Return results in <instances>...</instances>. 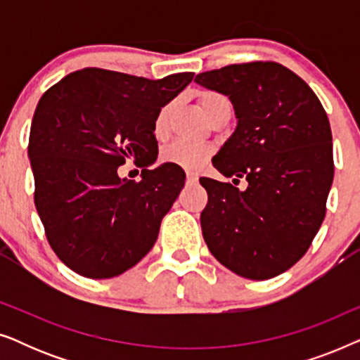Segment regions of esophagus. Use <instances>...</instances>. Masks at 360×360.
<instances>
[{"mask_svg":"<svg viewBox=\"0 0 360 360\" xmlns=\"http://www.w3.org/2000/svg\"><path fill=\"white\" fill-rule=\"evenodd\" d=\"M198 181V175L193 174V172H186V184L195 185Z\"/></svg>","mask_w":360,"mask_h":360,"instance_id":"34e87169","label":"esophagus"}]
</instances>
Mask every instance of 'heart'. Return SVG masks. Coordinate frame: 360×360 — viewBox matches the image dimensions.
<instances>
[{"instance_id":"heart-1","label":"heart","mask_w":360,"mask_h":360,"mask_svg":"<svg viewBox=\"0 0 360 360\" xmlns=\"http://www.w3.org/2000/svg\"><path fill=\"white\" fill-rule=\"evenodd\" d=\"M224 105H229V101L226 100L223 95H219V93L210 91V93H203V95L200 96V106L208 120L219 110L221 106ZM170 111H172V106L165 105L164 108H160L159 112H157L155 122H154V132L157 137L165 136L167 126H169ZM208 155H210L208 147L190 144V142H175V144H172L169 147V149L164 150V154H162V160L169 162V164L185 167V169H198V167L208 159Z\"/></svg>"}]
</instances>
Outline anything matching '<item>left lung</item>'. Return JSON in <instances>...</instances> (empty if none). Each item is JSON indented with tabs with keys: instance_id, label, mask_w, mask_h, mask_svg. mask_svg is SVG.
<instances>
[{
	"instance_id": "1",
	"label": "left lung",
	"mask_w": 360,
	"mask_h": 360,
	"mask_svg": "<svg viewBox=\"0 0 360 360\" xmlns=\"http://www.w3.org/2000/svg\"><path fill=\"white\" fill-rule=\"evenodd\" d=\"M195 82L233 103L238 126L213 165L249 184L240 191L200 179L208 193L200 218L205 243L240 277H277L307 254L326 214L334 176L326 111L311 88L277 62L234 63Z\"/></svg>"
}]
</instances>
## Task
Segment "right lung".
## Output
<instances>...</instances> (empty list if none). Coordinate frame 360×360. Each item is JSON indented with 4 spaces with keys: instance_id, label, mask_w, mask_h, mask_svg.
I'll list each match as a JSON object with an SVG mask.
<instances>
[{
    "instance_id": "obj_1",
    "label": "right lung",
    "mask_w": 360,
    "mask_h": 360,
    "mask_svg": "<svg viewBox=\"0 0 360 360\" xmlns=\"http://www.w3.org/2000/svg\"><path fill=\"white\" fill-rule=\"evenodd\" d=\"M191 80V72L149 80L91 67L39 100L27 146L34 203L49 244L73 272L116 277L155 244L185 172L169 162L146 169L159 152L154 122ZM127 158L143 167L139 182L117 175Z\"/></svg>"
}]
</instances>
